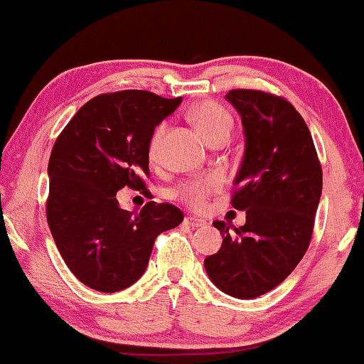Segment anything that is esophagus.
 Wrapping results in <instances>:
<instances>
[{
  "label": "esophagus",
  "instance_id": "34e87169",
  "mask_svg": "<svg viewBox=\"0 0 364 364\" xmlns=\"http://www.w3.org/2000/svg\"><path fill=\"white\" fill-rule=\"evenodd\" d=\"M185 224L188 225V227H205L207 225V222L203 220V218H198V217H185Z\"/></svg>",
  "mask_w": 364,
  "mask_h": 364
}]
</instances>
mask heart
<instances>
[{
	"label": "heart",
	"mask_w": 364,
	"mask_h": 364,
	"mask_svg": "<svg viewBox=\"0 0 364 364\" xmlns=\"http://www.w3.org/2000/svg\"><path fill=\"white\" fill-rule=\"evenodd\" d=\"M191 118L196 127L201 130V134L207 137V140H213L218 135H230L232 132V118L227 113L225 108L213 102H203L191 110ZM166 135V124H161L152 134L151 144H149V157L152 163H156L161 157V146ZM222 186V178L218 174L207 178H198L193 181H188L176 190V196L186 205L193 208H201L207 203L208 196L217 191Z\"/></svg>",
	"instance_id": "heart-1"
}]
</instances>
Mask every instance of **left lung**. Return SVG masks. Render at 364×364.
Instances as JSON below:
<instances>
[{
  "mask_svg": "<svg viewBox=\"0 0 364 364\" xmlns=\"http://www.w3.org/2000/svg\"><path fill=\"white\" fill-rule=\"evenodd\" d=\"M242 117L246 149L230 203L246 210L234 232L222 220V247L205 259L208 278L235 299H256L278 287L312 239L322 195V168L305 120L282 96L230 90Z\"/></svg>",
  "mask_w": 364,
  "mask_h": 364,
  "instance_id": "8db88e82",
  "label": "left lung"
}]
</instances>
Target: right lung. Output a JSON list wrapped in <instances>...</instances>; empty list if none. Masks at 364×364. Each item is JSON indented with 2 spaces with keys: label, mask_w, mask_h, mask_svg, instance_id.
<instances>
[{
  "label": "right lung",
  "mask_w": 364,
  "mask_h": 364,
  "mask_svg": "<svg viewBox=\"0 0 364 364\" xmlns=\"http://www.w3.org/2000/svg\"><path fill=\"white\" fill-rule=\"evenodd\" d=\"M178 98L142 90L98 95L77 110L52 147L47 224L60 256L86 287L120 291L142 277L154 240L183 222L171 203L120 208L124 186L146 191L149 144Z\"/></svg>",
  "instance_id": "obj_1"
}]
</instances>
